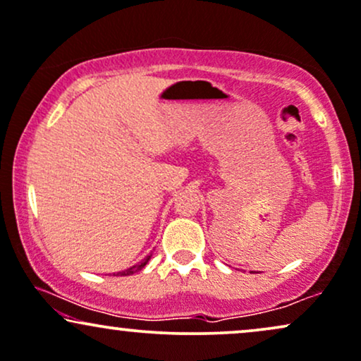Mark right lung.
I'll list each match as a JSON object with an SVG mask.
<instances>
[{"mask_svg": "<svg viewBox=\"0 0 361 361\" xmlns=\"http://www.w3.org/2000/svg\"><path fill=\"white\" fill-rule=\"evenodd\" d=\"M150 257H152V255H150V256H147L144 261H140V262H139V264L132 266V268H127L126 271H120V273L114 274V276H130V274H135V273H139V271H142V268H144V266L147 264V262H149Z\"/></svg>", "mask_w": 361, "mask_h": 361, "instance_id": "obj_1", "label": "right lung"}]
</instances>
